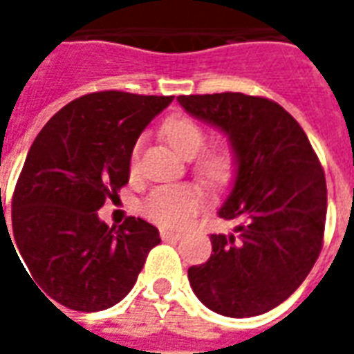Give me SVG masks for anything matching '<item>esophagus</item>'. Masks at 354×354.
<instances>
[{"instance_id": "esophagus-1", "label": "esophagus", "mask_w": 354, "mask_h": 354, "mask_svg": "<svg viewBox=\"0 0 354 354\" xmlns=\"http://www.w3.org/2000/svg\"><path fill=\"white\" fill-rule=\"evenodd\" d=\"M184 237L182 233H176V231H169V230H161V239L162 241H180Z\"/></svg>"}]
</instances>
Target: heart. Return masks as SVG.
Segmentation results:
<instances>
[{"instance_id": "heart-1", "label": "heart", "mask_w": 354, "mask_h": 354, "mask_svg": "<svg viewBox=\"0 0 354 354\" xmlns=\"http://www.w3.org/2000/svg\"><path fill=\"white\" fill-rule=\"evenodd\" d=\"M162 136L178 153L192 159L199 153L207 144V132L199 123L184 115L169 117L161 127ZM138 162V147L131 155V170H136ZM237 170V159L230 147L218 146L201 153L195 161L197 176L210 187H225L230 184ZM203 192L195 184H172L159 185L149 193L142 205V212L147 220H151L167 230H180L192 222V218L203 207Z\"/></svg>"}]
</instances>
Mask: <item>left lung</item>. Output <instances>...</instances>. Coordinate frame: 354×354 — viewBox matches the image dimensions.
<instances>
[{
  "label": "left lung",
  "instance_id": "1",
  "mask_svg": "<svg viewBox=\"0 0 354 354\" xmlns=\"http://www.w3.org/2000/svg\"><path fill=\"white\" fill-rule=\"evenodd\" d=\"M180 106L230 138L237 159L207 263L189 267L195 296L223 317L245 319L288 299L315 266L326 222V180L311 142L277 102L243 93L178 96Z\"/></svg>",
  "mask_w": 354,
  "mask_h": 354
}]
</instances>
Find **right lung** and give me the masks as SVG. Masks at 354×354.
Instances as JSON below:
<instances>
[{"mask_svg":"<svg viewBox=\"0 0 354 354\" xmlns=\"http://www.w3.org/2000/svg\"><path fill=\"white\" fill-rule=\"evenodd\" d=\"M172 98L85 94L35 136L12 195L9 239L43 296L94 313L132 290L159 231L134 216L109 227L98 210L129 182L140 132Z\"/></svg>","mask_w":354,"mask_h":354,"instance_id":"1","label":"right lung"}]
</instances>
